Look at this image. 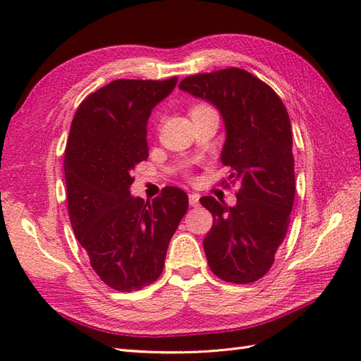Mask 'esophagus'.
Here are the masks:
<instances>
[{
  "mask_svg": "<svg viewBox=\"0 0 361 361\" xmlns=\"http://www.w3.org/2000/svg\"><path fill=\"white\" fill-rule=\"evenodd\" d=\"M198 202H200V195H198V194H190L189 195V204L190 206H198Z\"/></svg>",
  "mask_w": 361,
  "mask_h": 361,
  "instance_id": "esophagus-1",
  "label": "esophagus"
}]
</instances>
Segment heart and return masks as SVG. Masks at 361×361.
Segmentation results:
<instances>
[{
	"instance_id": "1",
	"label": "heart",
	"mask_w": 361,
	"mask_h": 361,
	"mask_svg": "<svg viewBox=\"0 0 361 361\" xmlns=\"http://www.w3.org/2000/svg\"><path fill=\"white\" fill-rule=\"evenodd\" d=\"M195 109H203V106H195ZM195 109H194V110H195Z\"/></svg>"
}]
</instances>
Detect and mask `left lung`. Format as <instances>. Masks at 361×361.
I'll use <instances>...</instances> for the list:
<instances>
[{"label":"left lung","mask_w":361,"mask_h":361,"mask_svg":"<svg viewBox=\"0 0 361 361\" xmlns=\"http://www.w3.org/2000/svg\"><path fill=\"white\" fill-rule=\"evenodd\" d=\"M178 88L219 110L226 130L220 159L231 169L229 180L240 183L234 206L200 198L214 217L203 240L209 268L226 282H255L273 265L293 208L287 109L267 83L239 68L189 75Z\"/></svg>","instance_id":"left-lung-1"}]
</instances>
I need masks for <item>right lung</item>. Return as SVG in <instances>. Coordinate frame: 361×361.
<instances>
[{
	"label": "right lung",
	"mask_w": 361,
	"mask_h": 361,
	"mask_svg": "<svg viewBox=\"0 0 361 361\" xmlns=\"http://www.w3.org/2000/svg\"><path fill=\"white\" fill-rule=\"evenodd\" d=\"M176 82L113 80L79 105L71 124L63 161L71 225L93 270L118 291L159 278L189 206L173 186L147 202L130 194L135 166L149 158L150 113Z\"/></svg>",
	"instance_id": "add662e5"
}]
</instances>
